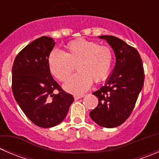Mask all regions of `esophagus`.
I'll return each instance as SVG.
<instances>
[{
  "label": "esophagus",
  "mask_w": 159,
  "mask_h": 159,
  "mask_svg": "<svg viewBox=\"0 0 159 159\" xmlns=\"http://www.w3.org/2000/svg\"><path fill=\"white\" fill-rule=\"evenodd\" d=\"M84 96V95H83V94H81V95H75L74 96V98H75V100L76 101V100H78V99L81 98H83Z\"/></svg>",
  "instance_id": "esophagus-1"
}]
</instances>
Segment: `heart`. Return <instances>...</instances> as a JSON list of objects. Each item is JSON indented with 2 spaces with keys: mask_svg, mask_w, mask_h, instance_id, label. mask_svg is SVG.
<instances>
[{
  "mask_svg": "<svg viewBox=\"0 0 159 159\" xmlns=\"http://www.w3.org/2000/svg\"><path fill=\"white\" fill-rule=\"evenodd\" d=\"M113 61V51L109 47L82 38L68 43L63 53L52 51L48 60L50 72L60 81L68 79L75 65L78 72L64 84V89L75 94L85 92L92 80L94 82L105 80Z\"/></svg>",
  "mask_w": 159,
  "mask_h": 159,
  "instance_id": "obj_1",
  "label": "heart"
}]
</instances>
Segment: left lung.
Instances as JSON below:
<instances>
[{"mask_svg":"<svg viewBox=\"0 0 159 159\" xmlns=\"http://www.w3.org/2000/svg\"><path fill=\"white\" fill-rule=\"evenodd\" d=\"M106 40L116 57V64L105 85L93 94L98 105L90 112L98 125L115 128L124 123L132 112L145 79L143 63L139 51L122 40L111 36H99Z\"/></svg>","mask_w":159,"mask_h":159,"instance_id":"left-lung-1","label":"left lung"}]
</instances>
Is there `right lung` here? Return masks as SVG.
Masks as SVG:
<instances>
[{
    "label": "right lung",
    "mask_w": 159,
    "mask_h": 159,
    "mask_svg": "<svg viewBox=\"0 0 159 159\" xmlns=\"http://www.w3.org/2000/svg\"><path fill=\"white\" fill-rule=\"evenodd\" d=\"M54 44L49 37L34 40L18 53L12 67L14 98L25 115L41 128L61 122L74 102L73 96L61 88L49 70L48 60Z\"/></svg>",
    "instance_id": "1"
}]
</instances>
